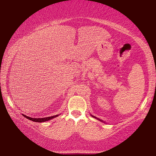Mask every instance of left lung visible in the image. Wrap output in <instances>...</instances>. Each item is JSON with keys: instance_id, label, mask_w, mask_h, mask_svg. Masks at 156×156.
I'll return each mask as SVG.
<instances>
[{"instance_id": "left-lung-1", "label": "left lung", "mask_w": 156, "mask_h": 156, "mask_svg": "<svg viewBox=\"0 0 156 156\" xmlns=\"http://www.w3.org/2000/svg\"><path fill=\"white\" fill-rule=\"evenodd\" d=\"M92 117H93V118H97L96 117H94V116H93V115H92ZM97 119H98L99 120H100V121H101V122H103V120H100V119H99V118H97Z\"/></svg>"}]
</instances>
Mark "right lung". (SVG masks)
I'll use <instances>...</instances> for the list:
<instances>
[{
  "label": "right lung",
  "mask_w": 156,
  "mask_h": 156,
  "mask_svg": "<svg viewBox=\"0 0 156 156\" xmlns=\"http://www.w3.org/2000/svg\"><path fill=\"white\" fill-rule=\"evenodd\" d=\"M24 115L25 118H27V119H29L30 120H32V121L34 122H45V121H48V120H50L51 119H52V118H54L55 117H57L58 115H53V116H50V117H46V118H31V117H29V116H27L25 115Z\"/></svg>",
  "instance_id": "obj_1"
}]
</instances>
